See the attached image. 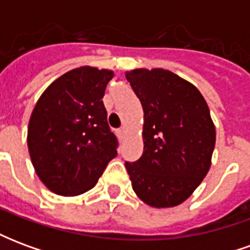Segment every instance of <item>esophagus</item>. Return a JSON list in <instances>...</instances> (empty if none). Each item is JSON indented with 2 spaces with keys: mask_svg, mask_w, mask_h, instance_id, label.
I'll use <instances>...</instances> for the list:
<instances>
[{
  "mask_svg": "<svg viewBox=\"0 0 250 250\" xmlns=\"http://www.w3.org/2000/svg\"><path fill=\"white\" fill-rule=\"evenodd\" d=\"M125 127H122V128H119V131H118V132H119V136L120 138H123V135H125Z\"/></svg>",
  "mask_w": 250,
  "mask_h": 250,
  "instance_id": "obj_1",
  "label": "esophagus"
}]
</instances>
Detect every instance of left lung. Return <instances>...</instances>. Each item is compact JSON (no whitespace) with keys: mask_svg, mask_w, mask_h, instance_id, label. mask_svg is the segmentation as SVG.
I'll return each instance as SVG.
<instances>
[{"mask_svg":"<svg viewBox=\"0 0 250 250\" xmlns=\"http://www.w3.org/2000/svg\"><path fill=\"white\" fill-rule=\"evenodd\" d=\"M145 112L143 154L125 162L136 195L152 208L182 204L211 165L215 127L197 87L173 72H125Z\"/></svg>","mask_w":250,"mask_h":250,"instance_id":"1","label":"left lung"}]
</instances>
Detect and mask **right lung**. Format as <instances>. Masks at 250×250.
Segmentation results:
<instances>
[{"instance_id": "obj_1", "label": "right lung", "mask_w": 250, "mask_h": 250, "mask_svg": "<svg viewBox=\"0 0 250 250\" xmlns=\"http://www.w3.org/2000/svg\"><path fill=\"white\" fill-rule=\"evenodd\" d=\"M112 77L108 69L80 66L56 79L36 103L28 148L39 178L55 194L91 190L118 154L103 104Z\"/></svg>"}]
</instances>
